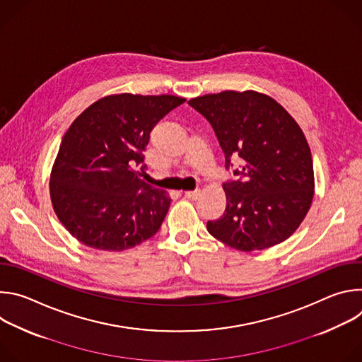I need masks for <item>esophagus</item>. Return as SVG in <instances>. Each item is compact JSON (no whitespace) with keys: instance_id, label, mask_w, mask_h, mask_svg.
Here are the masks:
<instances>
[{"instance_id":"34e87169","label":"esophagus","mask_w":362,"mask_h":362,"mask_svg":"<svg viewBox=\"0 0 362 362\" xmlns=\"http://www.w3.org/2000/svg\"><path fill=\"white\" fill-rule=\"evenodd\" d=\"M199 196H200V190H199V189H196V190H187V192H185V197H187V199H192V200L197 199Z\"/></svg>"}]
</instances>
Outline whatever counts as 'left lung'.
<instances>
[{"label":"left lung","instance_id":"8db88e82","mask_svg":"<svg viewBox=\"0 0 362 362\" xmlns=\"http://www.w3.org/2000/svg\"><path fill=\"white\" fill-rule=\"evenodd\" d=\"M211 123L225 153L226 209L206 228L238 250H261L286 240L314 197V166L308 141L292 116L272 97L222 91L189 100Z\"/></svg>","mask_w":362,"mask_h":362}]
</instances>
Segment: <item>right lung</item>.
Returning a JSON list of instances; mask_svg holds the SVG:
<instances>
[{
	"instance_id": "obj_1",
	"label": "right lung",
	"mask_w": 362,
	"mask_h": 362,
	"mask_svg": "<svg viewBox=\"0 0 362 362\" xmlns=\"http://www.w3.org/2000/svg\"><path fill=\"white\" fill-rule=\"evenodd\" d=\"M185 101L169 94L107 95L73 122L51 170L49 196L77 240L119 252L160 229L170 199L141 179L143 151L154 126Z\"/></svg>"
}]
</instances>
